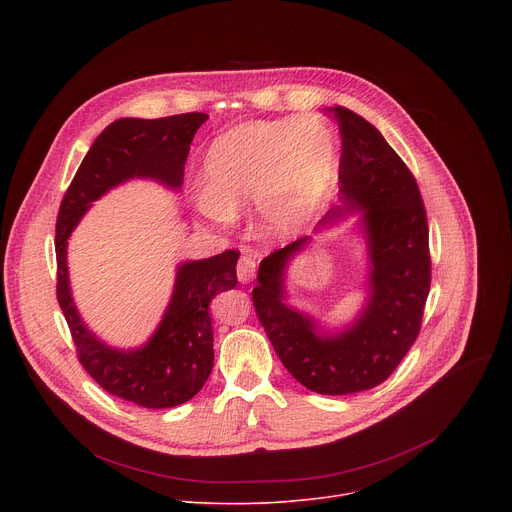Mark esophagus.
Returning a JSON list of instances; mask_svg holds the SVG:
<instances>
[{"mask_svg": "<svg viewBox=\"0 0 512 512\" xmlns=\"http://www.w3.org/2000/svg\"><path fill=\"white\" fill-rule=\"evenodd\" d=\"M255 271H257V261L251 257V255H243L239 259V265H237V277L239 281L243 283H249L255 279Z\"/></svg>", "mask_w": 512, "mask_h": 512, "instance_id": "obj_1", "label": "esophagus"}]
</instances>
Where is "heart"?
<instances>
[{
    "label": "heart",
    "instance_id": "obj_1",
    "mask_svg": "<svg viewBox=\"0 0 512 512\" xmlns=\"http://www.w3.org/2000/svg\"><path fill=\"white\" fill-rule=\"evenodd\" d=\"M338 170V139L318 117L237 125L204 156L206 188L198 208L218 223L255 202V225L267 239H289L320 212Z\"/></svg>",
    "mask_w": 512,
    "mask_h": 512
}]
</instances>
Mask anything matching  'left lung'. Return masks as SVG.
I'll use <instances>...</instances> for the list:
<instances>
[{
  "label": "left lung",
  "mask_w": 512,
  "mask_h": 512,
  "mask_svg": "<svg viewBox=\"0 0 512 512\" xmlns=\"http://www.w3.org/2000/svg\"><path fill=\"white\" fill-rule=\"evenodd\" d=\"M342 135L340 204L314 233L358 214L367 247V302L358 316L326 330L287 304L285 271L312 237L267 255L253 306L283 367L320 395H348L381 385L413 346L429 294V231L415 178L381 131L346 107L332 109Z\"/></svg>",
  "instance_id": "left-lung-1"
}]
</instances>
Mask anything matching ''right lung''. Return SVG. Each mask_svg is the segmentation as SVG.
<instances>
[{
    "mask_svg": "<svg viewBox=\"0 0 512 512\" xmlns=\"http://www.w3.org/2000/svg\"><path fill=\"white\" fill-rule=\"evenodd\" d=\"M206 113L162 119L123 117L103 129L72 178L56 221V298L68 322L85 371L111 395L148 409L190 401L206 383L212 364V320L208 304L237 285L239 253L229 249L176 267L172 298L150 340L137 348H115L97 338L72 300L66 247L95 200L129 180H154L180 190L190 143Z\"/></svg>",
    "mask_w": 512,
    "mask_h": 512,
    "instance_id": "add662e5",
    "label": "right lung"
}]
</instances>
